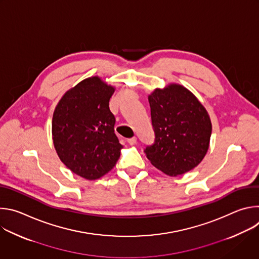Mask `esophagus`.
Segmentation results:
<instances>
[{"instance_id":"obj_1","label":"esophagus","mask_w":259,"mask_h":259,"mask_svg":"<svg viewBox=\"0 0 259 259\" xmlns=\"http://www.w3.org/2000/svg\"><path fill=\"white\" fill-rule=\"evenodd\" d=\"M127 141H128V143H129L130 145H134V144L137 142V138H136V137H132V138L127 139Z\"/></svg>"}]
</instances>
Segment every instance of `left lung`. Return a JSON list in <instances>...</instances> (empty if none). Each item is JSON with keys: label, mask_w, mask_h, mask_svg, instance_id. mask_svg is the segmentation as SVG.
Listing matches in <instances>:
<instances>
[{"label": "left lung", "mask_w": 259, "mask_h": 259, "mask_svg": "<svg viewBox=\"0 0 259 259\" xmlns=\"http://www.w3.org/2000/svg\"><path fill=\"white\" fill-rule=\"evenodd\" d=\"M155 141L144 153L153 166L169 176L197 167L206 156L212 124L207 109L184 86L171 83L149 95Z\"/></svg>", "instance_id": "1"}]
</instances>
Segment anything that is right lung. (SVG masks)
Segmentation results:
<instances>
[{
  "label": "right lung",
  "mask_w": 259,
  "mask_h": 259,
  "mask_svg": "<svg viewBox=\"0 0 259 259\" xmlns=\"http://www.w3.org/2000/svg\"><path fill=\"white\" fill-rule=\"evenodd\" d=\"M115 90L100 77H90L67 90L54 109L55 151L71 172L87 180L98 179L112 170L123 149L108 106Z\"/></svg>",
  "instance_id": "obj_1"
}]
</instances>
